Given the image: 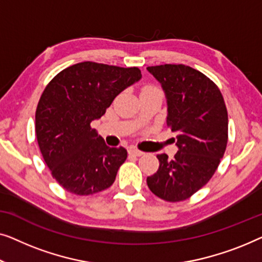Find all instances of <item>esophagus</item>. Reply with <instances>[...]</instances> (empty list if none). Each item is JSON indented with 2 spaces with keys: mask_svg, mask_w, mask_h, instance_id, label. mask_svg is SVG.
Wrapping results in <instances>:
<instances>
[{
  "mask_svg": "<svg viewBox=\"0 0 262 262\" xmlns=\"http://www.w3.org/2000/svg\"><path fill=\"white\" fill-rule=\"evenodd\" d=\"M128 153L130 154V156H135V157H141V156H143V152H141V150H139V149H136V148H130L129 150H128Z\"/></svg>",
  "mask_w": 262,
  "mask_h": 262,
  "instance_id": "34e87169",
  "label": "esophagus"
}]
</instances>
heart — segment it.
Wrapping results in <instances>:
<instances>
[{
	"instance_id": "1",
	"label": "heart",
	"mask_w": 262,
	"mask_h": 262,
	"mask_svg": "<svg viewBox=\"0 0 262 262\" xmlns=\"http://www.w3.org/2000/svg\"><path fill=\"white\" fill-rule=\"evenodd\" d=\"M142 91H157V93H161V90L159 89V88H157V86H152V85L146 86L145 89H143ZM161 94H163V93H161Z\"/></svg>"
}]
</instances>
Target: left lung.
<instances>
[{"instance_id": "obj_1", "label": "left lung", "mask_w": 262, "mask_h": 262, "mask_svg": "<svg viewBox=\"0 0 262 262\" xmlns=\"http://www.w3.org/2000/svg\"><path fill=\"white\" fill-rule=\"evenodd\" d=\"M167 99V127L179 150L158 154L159 168L147 177L149 190L166 202L190 198L211 179L226 152L228 112L219 86L183 64L148 66Z\"/></svg>"}]
</instances>
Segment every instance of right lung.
Segmentation results:
<instances>
[{
	"instance_id": "obj_1",
	"label": "right lung",
	"mask_w": 262,
	"mask_h": 262,
	"mask_svg": "<svg viewBox=\"0 0 262 262\" xmlns=\"http://www.w3.org/2000/svg\"><path fill=\"white\" fill-rule=\"evenodd\" d=\"M140 78L138 68L83 61L47 84L36 106L35 134L51 174L66 191L89 196L115 182L127 149L106 146L91 122Z\"/></svg>"
}]
</instances>
